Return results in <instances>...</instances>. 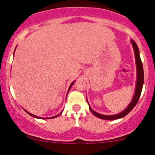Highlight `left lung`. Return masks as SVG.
I'll return each mask as SVG.
<instances>
[{"label":"left lung","instance_id":"obj_1","mask_svg":"<svg viewBox=\"0 0 155 155\" xmlns=\"http://www.w3.org/2000/svg\"><path fill=\"white\" fill-rule=\"evenodd\" d=\"M131 43H132L133 49H134V53H135V58H136V70H137V80H136V91H135L134 96H133V100L131 101L130 104L127 107L122 111L121 113L117 114L116 115H104L101 114L97 113L95 111L92 109V108L90 107V105H89V108L91 111V112L95 115V117H98V118L102 119V120H115L117 119L122 118V117H125L126 115L128 114L132 111L133 108L136 106L137 103L138 102V100L140 98V93H141L142 88H143V65H142L141 60H140V54H139V50H138V47L137 46L136 42L133 40L130 41ZM88 103V101H87Z\"/></svg>","mask_w":155,"mask_h":155}]
</instances>
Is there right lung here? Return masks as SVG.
<instances>
[{
    "label": "right lung",
    "mask_w": 155,
    "mask_h": 155,
    "mask_svg": "<svg viewBox=\"0 0 155 155\" xmlns=\"http://www.w3.org/2000/svg\"><path fill=\"white\" fill-rule=\"evenodd\" d=\"M74 82H75V81H74V82H72V83H71V85H70V87H69V89H68V93L69 90H70V89H71V87L73 86V84H74ZM24 110H25V109H24ZM25 111L27 112V113H28V114H29V115H31V117H35V118H38V119H44V118H41V117H38L35 116V115H33V114H31V113H29V112H28V111H26V110H25ZM62 112H63V111H61V112H60V113L59 114L56 115V116H54V117H49V119H52V118H56V117H59V116H60V114H62ZM46 119H47V118H46Z\"/></svg>",
    "instance_id": "right-lung-1"
}]
</instances>
